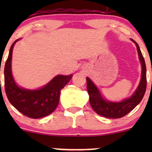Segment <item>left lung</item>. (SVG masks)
I'll return each mask as SVG.
<instances>
[{
  "mask_svg": "<svg viewBox=\"0 0 152 152\" xmlns=\"http://www.w3.org/2000/svg\"><path fill=\"white\" fill-rule=\"evenodd\" d=\"M131 40L135 44L138 53L139 59L141 64V79L135 91L130 97L124 99L121 102H111L108 101L102 96L99 88L91 81L90 78L87 77V88L90 99V104L92 108L97 114L108 118H120L132 111L143 98L146 89V67L140 47L137 42L132 39Z\"/></svg>",
  "mask_w": 152,
  "mask_h": 152,
  "instance_id": "1",
  "label": "left lung"
}]
</instances>
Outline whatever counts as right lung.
<instances>
[{
	"label": "right lung",
	"mask_w": 152,
	"mask_h": 152,
	"mask_svg": "<svg viewBox=\"0 0 152 152\" xmlns=\"http://www.w3.org/2000/svg\"><path fill=\"white\" fill-rule=\"evenodd\" d=\"M10 48L4 67V84L7 96L11 104L24 115L31 118H41L53 113L59 102L60 91L70 82L73 74L57 75L48 83L35 90L18 85L12 72V58L14 45Z\"/></svg>",
	"instance_id": "1"
}]
</instances>
